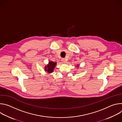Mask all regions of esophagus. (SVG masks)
I'll return each instance as SVG.
<instances>
[{
	"label": "esophagus",
	"instance_id": "obj_1",
	"mask_svg": "<svg viewBox=\"0 0 122 122\" xmlns=\"http://www.w3.org/2000/svg\"><path fill=\"white\" fill-rule=\"evenodd\" d=\"M62 61L63 63H65V62H66V60H65V59H62Z\"/></svg>",
	"mask_w": 122,
	"mask_h": 122
}]
</instances>
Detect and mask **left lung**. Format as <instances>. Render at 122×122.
<instances>
[{
	"instance_id": "obj_1",
	"label": "left lung",
	"mask_w": 122,
	"mask_h": 122,
	"mask_svg": "<svg viewBox=\"0 0 122 122\" xmlns=\"http://www.w3.org/2000/svg\"><path fill=\"white\" fill-rule=\"evenodd\" d=\"M79 65H77V67H78H78H79Z\"/></svg>"
}]
</instances>
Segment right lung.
<instances>
[{
	"label": "right lung",
	"instance_id": "right-lung-1",
	"mask_svg": "<svg viewBox=\"0 0 122 122\" xmlns=\"http://www.w3.org/2000/svg\"><path fill=\"white\" fill-rule=\"evenodd\" d=\"M56 62H54L53 61H49L48 64L44 67L45 71L47 72L49 74L52 73L54 71L55 67H56Z\"/></svg>",
	"mask_w": 122,
	"mask_h": 122
}]
</instances>
